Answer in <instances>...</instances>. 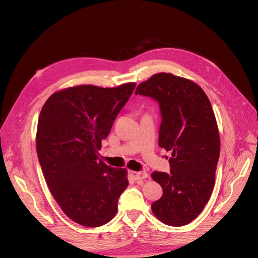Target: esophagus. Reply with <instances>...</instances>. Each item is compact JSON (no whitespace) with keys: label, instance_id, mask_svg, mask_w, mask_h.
<instances>
[{"label":"esophagus","instance_id":"esophagus-1","mask_svg":"<svg viewBox=\"0 0 258 258\" xmlns=\"http://www.w3.org/2000/svg\"><path fill=\"white\" fill-rule=\"evenodd\" d=\"M131 175H132V177L135 180L144 179V178H146L147 176H149V174H147V172H134V171H132V172H131Z\"/></svg>","mask_w":258,"mask_h":258}]
</instances>
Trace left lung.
I'll use <instances>...</instances> for the list:
<instances>
[{
  "mask_svg": "<svg viewBox=\"0 0 258 258\" xmlns=\"http://www.w3.org/2000/svg\"><path fill=\"white\" fill-rule=\"evenodd\" d=\"M135 94L160 104L158 145L172 152L171 173L151 175L163 188L153 214L166 225H186L204 210L215 184L221 141L212 104L200 85L171 73L154 74Z\"/></svg>",
  "mask_w": 258,
  "mask_h": 258,
  "instance_id": "obj_1",
  "label": "left lung"
}]
</instances>
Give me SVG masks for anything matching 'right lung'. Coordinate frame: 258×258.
Masks as SVG:
<instances>
[{
	"label": "right lung",
	"instance_id": "add662e5",
	"mask_svg": "<svg viewBox=\"0 0 258 258\" xmlns=\"http://www.w3.org/2000/svg\"><path fill=\"white\" fill-rule=\"evenodd\" d=\"M135 85L68 87L53 93L41 109L36 151L43 175L65 215L80 225L111 221L128 185L127 169L106 165L98 151Z\"/></svg>",
	"mask_w": 258,
	"mask_h": 258
}]
</instances>
